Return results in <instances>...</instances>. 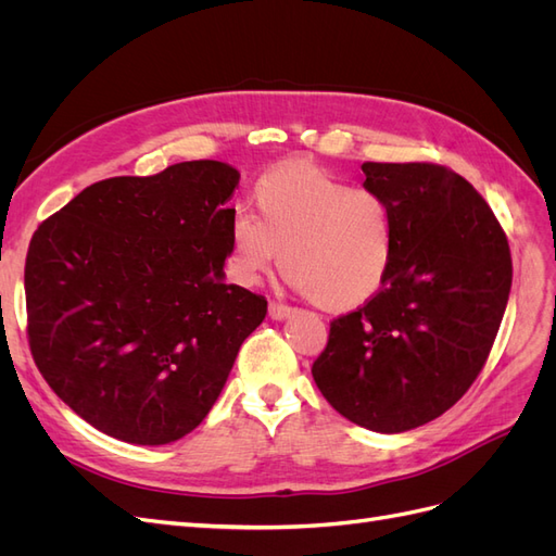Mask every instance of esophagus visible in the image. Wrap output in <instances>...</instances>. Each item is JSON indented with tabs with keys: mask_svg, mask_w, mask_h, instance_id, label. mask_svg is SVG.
<instances>
[{
	"mask_svg": "<svg viewBox=\"0 0 556 556\" xmlns=\"http://www.w3.org/2000/svg\"><path fill=\"white\" fill-rule=\"evenodd\" d=\"M292 313V306L282 304V301H268V315H271L274 319H282L288 317Z\"/></svg>",
	"mask_w": 556,
	"mask_h": 556,
	"instance_id": "1",
	"label": "esophagus"
}]
</instances>
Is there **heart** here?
Here are the masks:
<instances>
[{"instance_id":"1","label":"heart","mask_w":556,"mask_h":556,"mask_svg":"<svg viewBox=\"0 0 556 556\" xmlns=\"http://www.w3.org/2000/svg\"><path fill=\"white\" fill-rule=\"evenodd\" d=\"M257 215L231 220V266L257 280L280 255V268L315 306L345 313L368 304L394 264L396 225L387 197L352 188L308 162L264 174L252 190Z\"/></svg>"}]
</instances>
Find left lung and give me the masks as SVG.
Segmentation results:
<instances>
[{"label":"left lung","instance_id":"obj_1","mask_svg":"<svg viewBox=\"0 0 556 556\" xmlns=\"http://www.w3.org/2000/svg\"><path fill=\"white\" fill-rule=\"evenodd\" d=\"M362 172L394 211L392 274L368 304L331 319L313 378L350 422L399 433L443 415L480 376L513 260L490 204L447 166L364 162Z\"/></svg>","mask_w":556,"mask_h":556}]
</instances>
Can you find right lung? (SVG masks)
Listing matches in <instances>:
<instances>
[{"mask_svg":"<svg viewBox=\"0 0 556 556\" xmlns=\"http://www.w3.org/2000/svg\"><path fill=\"white\" fill-rule=\"evenodd\" d=\"M239 172L215 160L115 176L37 227L27 341L66 406L117 441L164 445L220 396L266 299L225 282Z\"/></svg>","mask_w":556,"mask_h":556,"instance_id":"add662e5","label":"right lung"}]
</instances>
